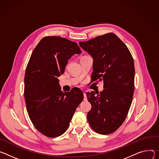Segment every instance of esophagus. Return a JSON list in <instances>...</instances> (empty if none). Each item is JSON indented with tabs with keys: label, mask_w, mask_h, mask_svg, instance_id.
I'll return each instance as SVG.
<instances>
[{
	"label": "esophagus",
	"mask_w": 159,
	"mask_h": 159,
	"mask_svg": "<svg viewBox=\"0 0 159 159\" xmlns=\"http://www.w3.org/2000/svg\"><path fill=\"white\" fill-rule=\"evenodd\" d=\"M83 95H84V100H86V93L83 90Z\"/></svg>",
	"instance_id": "obj_1"
}]
</instances>
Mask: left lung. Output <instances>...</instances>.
Returning a JSON list of instances; mask_svg holds the SVG:
<instances>
[{"mask_svg": "<svg viewBox=\"0 0 159 159\" xmlns=\"http://www.w3.org/2000/svg\"><path fill=\"white\" fill-rule=\"evenodd\" d=\"M79 44L93 59L92 80L103 81L104 89L100 93H86L92 105L88 121L96 133H112L124 122L131 105L134 89L133 57L126 45L112 33Z\"/></svg>", "mask_w": 159, "mask_h": 159, "instance_id": "1", "label": "left lung"}]
</instances>
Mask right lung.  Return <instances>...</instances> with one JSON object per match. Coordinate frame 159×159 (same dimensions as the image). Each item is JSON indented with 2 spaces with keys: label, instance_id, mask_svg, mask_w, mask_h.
Returning <instances> with one entry per match:
<instances>
[{
  "label": "right lung",
  "instance_id": "1",
  "mask_svg": "<svg viewBox=\"0 0 159 159\" xmlns=\"http://www.w3.org/2000/svg\"><path fill=\"white\" fill-rule=\"evenodd\" d=\"M81 53L76 42L61 37H45L33 50L25 76V98L29 117L43 134L54 138L68 128L83 100L78 88L63 93L57 77L67 61Z\"/></svg>",
  "mask_w": 159,
  "mask_h": 159
}]
</instances>
